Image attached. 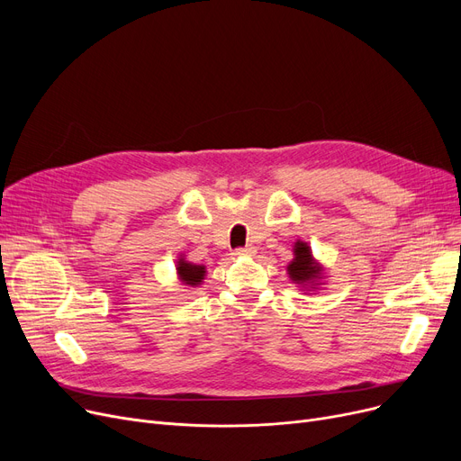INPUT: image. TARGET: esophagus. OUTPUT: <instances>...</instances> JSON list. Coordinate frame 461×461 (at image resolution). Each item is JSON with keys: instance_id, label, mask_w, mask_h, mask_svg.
<instances>
[{"instance_id": "esophagus-1", "label": "esophagus", "mask_w": 461, "mask_h": 461, "mask_svg": "<svg viewBox=\"0 0 461 461\" xmlns=\"http://www.w3.org/2000/svg\"><path fill=\"white\" fill-rule=\"evenodd\" d=\"M254 254H256L254 247H243L235 250V256H254Z\"/></svg>"}]
</instances>
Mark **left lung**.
<instances>
[{"instance_id":"obj_1","label":"left lung","mask_w":461,"mask_h":461,"mask_svg":"<svg viewBox=\"0 0 461 461\" xmlns=\"http://www.w3.org/2000/svg\"><path fill=\"white\" fill-rule=\"evenodd\" d=\"M287 271H289V278L297 284H306V282L320 276V269L316 267V263H313V259H312V252H310L308 245L301 243V240H297L295 258L292 263L287 265Z\"/></svg>"}]
</instances>
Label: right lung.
Masks as SVG:
<instances>
[{
  "label": "right lung",
  "mask_w": 461,
  "mask_h": 461,
  "mask_svg": "<svg viewBox=\"0 0 461 461\" xmlns=\"http://www.w3.org/2000/svg\"><path fill=\"white\" fill-rule=\"evenodd\" d=\"M177 271H179L181 280H183L185 284H188V285H198V284L203 280V275H205V267H203V265L186 263V261H183V259H179Z\"/></svg>",
  "instance_id": "add662e5"
}]
</instances>
